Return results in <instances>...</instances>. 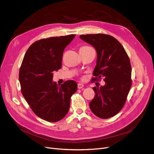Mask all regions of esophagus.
<instances>
[{"label": "esophagus", "mask_w": 154, "mask_h": 154, "mask_svg": "<svg viewBox=\"0 0 154 154\" xmlns=\"http://www.w3.org/2000/svg\"><path fill=\"white\" fill-rule=\"evenodd\" d=\"M77 87H78V88H79V89H81V88H82L83 87H84V85H83V84H82V83H78Z\"/></svg>", "instance_id": "esophagus-1"}]
</instances>
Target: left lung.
<instances>
[{
	"mask_svg": "<svg viewBox=\"0 0 154 154\" xmlns=\"http://www.w3.org/2000/svg\"><path fill=\"white\" fill-rule=\"evenodd\" d=\"M80 38L96 51V65L92 80L104 78V86L93 87L95 96L90 103L92 112L101 119L118 114L131 86V67L123 47L114 37L103 34L81 35Z\"/></svg>",
	"mask_w": 154,
	"mask_h": 154,
	"instance_id": "1",
	"label": "left lung"
}]
</instances>
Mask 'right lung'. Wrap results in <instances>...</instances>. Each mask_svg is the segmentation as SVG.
Instances as JSON below:
<instances>
[{
  "label": "right lung",
  "mask_w": 154,
  "mask_h": 154,
  "mask_svg": "<svg viewBox=\"0 0 154 154\" xmlns=\"http://www.w3.org/2000/svg\"><path fill=\"white\" fill-rule=\"evenodd\" d=\"M74 34L39 40L26 51L19 74L21 92L34 112L50 122L63 119L67 114L72 95L77 90L74 80L61 85L53 81V72L62 66L65 48Z\"/></svg>",
  "instance_id": "1"
}]
</instances>
